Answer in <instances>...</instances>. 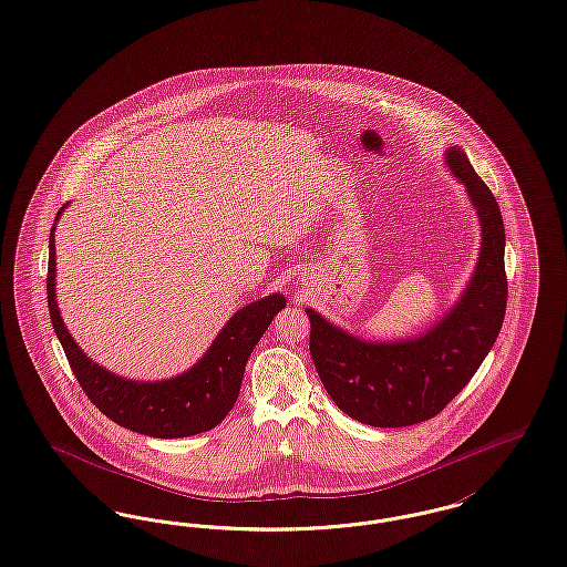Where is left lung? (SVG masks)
<instances>
[{
	"label": "left lung",
	"instance_id": "left-lung-1",
	"mask_svg": "<svg viewBox=\"0 0 567 567\" xmlns=\"http://www.w3.org/2000/svg\"><path fill=\"white\" fill-rule=\"evenodd\" d=\"M447 165L465 184L482 225L477 269L454 310L424 336L402 342H367L306 310L310 355L323 388L340 411L368 426L400 429L439 415L471 381L503 326L507 276L499 203L461 147L447 150Z\"/></svg>",
	"mask_w": 567,
	"mask_h": 567
}]
</instances>
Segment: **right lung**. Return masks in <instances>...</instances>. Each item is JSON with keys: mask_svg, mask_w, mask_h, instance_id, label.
<instances>
[{"mask_svg": "<svg viewBox=\"0 0 567 567\" xmlns=\"http://www.w3.org/2000/svg\"><path fill=\"white\" fill-rule=\"evenodd\" d=\"M53 231L55 227L49 235V315L64 347L68 364L87 399L115 424L156 439L190 436L218 426L234 409L246 362L271 319L285 308V298L274 293L266 300L252 301L237 310L209 351L200 358L199 364L188 372L158 383L128 381L87 360L68 333L55 301Z\"/></svg>", "mask_w": 567, "mask_h": 567, "instance_id": "1", "label": "right lung"}]
</instances>
